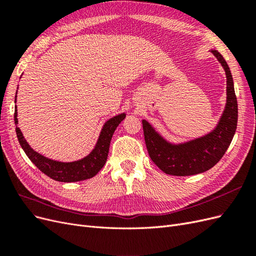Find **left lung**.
Segmentation results:
<instances>
[{
    "instance_id": "left-lung-1",
    "label": "left lung",
    "mask_w": 256,
    "mask_h": 256,
    "mask_svg": "<svg viewBox=\"0 0 256 256\" xmlns=\"http://www.w3.org/2000/svg\"><path fill=\"white\" fill-rule=\"evenodd\" d=\"M226 74L228 100L218 126L205 136L188 143L173 145L161 138L146 120L143 131L150 159L166 174L189 176L208 171L226 154L237 128L238 104L234 83L226 60L216 50H212Z\"/></svg>"
}]
</instances>
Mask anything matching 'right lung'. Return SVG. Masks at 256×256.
Segmentation results:
<instances>
[{"instance_id": "add662e5", "label": "right lung", "mask_w": 256, "mask_h": 256, "mask_svg": "<svg viewBox=\"0 0 256 256\" xmlns=\"http://www.w3.org/2000/svg\"><path fill=\"white\" fill-rule=\"evenodd\" d=\"M17 97V96H16ZM16 102V98H14ZM125 113L114 116L108 120L99 136L98 142L92 152L85 158L74 162H58L42 156L36 152L23 138V134L19 127H17V106H14V124H16V132L21 147L26 154L28 159L40 170V171L58 182H80L94 177L104 166L108 154H109L110 142L115 129L118 128L120 122L125 118Z\"/></svg>"}]
</instances>
